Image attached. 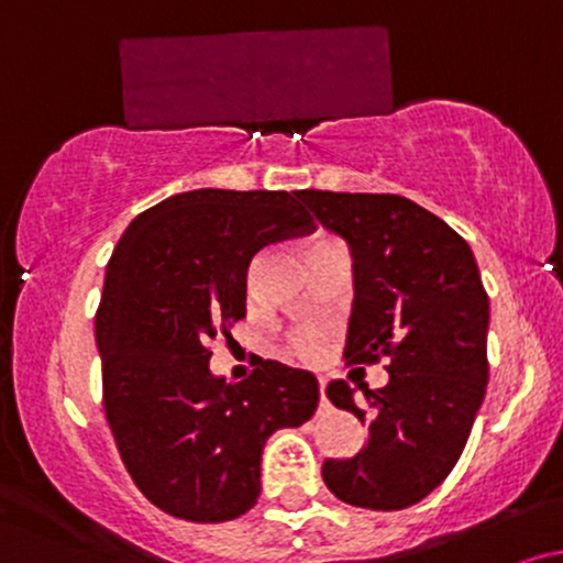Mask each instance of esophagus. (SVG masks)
<instances>
[{"label":"esophagus","mask_w":563,"mask_h":563,"mask_svg":"<svg viewBox=\"0 0 563 563\" xmlns=\"http://www.w3.org/2000/svg\"><path fill=\"white\" fill-rule=\"evenodd\" d=\"M318 384H320V410H328L331 405H328V399H325V378L320 376Z\"/></svg>","instance_id":"obj_1"}]
</instances>
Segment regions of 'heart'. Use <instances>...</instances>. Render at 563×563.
Here are the masks:
<instances>
[{
  "label": "heart",
  "instance_id": "1",
  "mask_svg": "<svg viewBox=\"0 0 563 563\" xmlns=\"http://www.w3.org/2000/svg\"><path fill=\"white\" fill-rule=\"evenodd\" d=\"M318 344H320V333L318 331H299V333L294 335V346L299 349L301 354L314 352V349H318Z\"/></svg>",
  "mask_w": 563,
  "mask_h": 563
}]
</instances>
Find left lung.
Masks as SVG:
<instances>
[{"instance_id": "left-lung-1", "label": "left lung", "mask_w": 563, "mask_h": 563, "mask_svg": "<svg viewBox=\"0 0 563 563\" xmlns=\"http://www.w3.org/2000/svg\"><path fill=\"white\" fill-rule=\"evenodd\" d=\"M314 219L352 254L344 357H389V380L354 402L344 378L328 399L365 423L363 450L328 457V489L357 508L399 510L434 493L466 448L487 391L489 299L471 245L402 196L301 190Z\"/></svg>"}]
</instances>
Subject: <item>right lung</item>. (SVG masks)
<instances>
[{
    "label": "right lung",
    "instance_id": "right-lung-1",
    "mask_svg": "<svg viewBox=\"0 0 563 563\" xmlns=\"http://www.w3.org/2000/svg\"><path fill=\"white\" fill-rule=\"evenodd\" d=\"M299 196L177 192L134 217L108 262L95 318L106 416L140 493L177 519L217 525L254 508L264 442L318 407V378L301 367L262 360L243 384L209 367V341L245 318L254 256L312 230Z\"/></svg>",
    "mask_w": 563,
    "mask_h": 563
}]
</instances>
